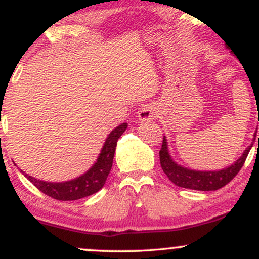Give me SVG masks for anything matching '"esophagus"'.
Listing matches in <instances>:
<instances>
[{"label": "esophagus", "instance_id": "esophagus-1", "mask_svg": "<svg viewBox=\"0 0 259 259\" xmlns=\"http://www.w3.org/2000/svg\"><path fill=\"white\" fill-rule=\"evenodd\" d=\"M157 115H158V111H157V108L154 107V105H151V103L142 106L138 112V117L141 121H147V120L154 119Z\"/></svg>", "mask_w": 259, "mask_h": 259}]
</instances>
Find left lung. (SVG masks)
Wrapping results in <instances>:
<instances>
[{
  "mask_svg": "<svg viewBox=\"0 0 259 259\" xmlns=\"http://www.w3.org/2000/svg\"><path fill=\"white\" fill-rule=\"evenodd\" d=\"M252 145L246 148L242 156L230 167L218 171H196L180 167L170 158L168 153L167 140L163 138L162 147L159 150L160 167H162L163 171L169 178V180L174 183L177 186L191 190H200V191H214V190L221 189V187L230 183L236 177V174L241 170Z\"/></svg>",
  "mask_w": 259,
  "mask_h": 259,
  "instance_id": "obj_1",
  "label": "left lung"
}]
</instances>
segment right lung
Returning <instances> with one entry per match:
<instances>
[{"label": "right lung", "mask_w": 259, "mask_h": 259, "mask_svg": "<svg viewBox=\"0 0 259 259\" xmlns=\"http://www.w3.org/2000/svg\"><path fill=\"white\" fill-rule=\"evenodd\" d=\"M126 127L127 124L123 123L109 134L105 142V146L101 151L99 159L95 163L94 167L88 173L76 178V179L65 181V183H46V181L35 179L30 175L25 174L24 171H22V173L25 174L29 181L35 187H37L42 194L50 196L55 200L75 201L88 197V196L100 191L105 185L107 177H108L113 165V158H114L118 139L120 138L121 134L125 132Z\"/></svg>", "instance_id": "1"}]
</instances>
